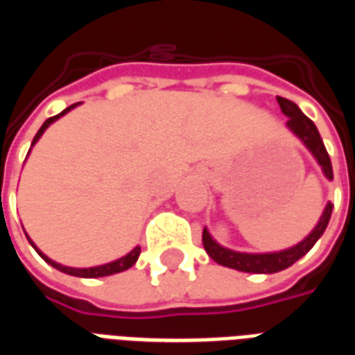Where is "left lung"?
Segmentation results:
<instances>
[{
	"label": "left lung",
	"mask_w": 355,
	"mask_h": 355,
	"mask_svg": "<svg viewBox=\"0 0 355 355\" xmlns=\"http://www.w3.org/2000/svg\"><path fill=\"white\" fill-rule=\"evenodd\" d=\"M277 104H279L283 114L289 117L287 119V129L302 140V144L310 150V154L315 157V162L320 163L323 175L329 180H333L331 159H329L327 150H325V144L321 140L318 127L313 125L310 117H306L300 112V108L295 102L287 101L283 96H277ZM331 213H333V203H327L323 213H321L320 220L315 224V228L300 243L289 247V249H283V251H275V253H239V251H232V249H226L220 243H216L207 228H203V247H205L209 257L215 262H218L220 266L234 268V270L249 272V274H275V272H282L285 268L293 266L298 259H302L315 245V241L323 236V232L327 228Z\"/></svg>",
	"instance_id": "left-lung-1"
}]
</instances>
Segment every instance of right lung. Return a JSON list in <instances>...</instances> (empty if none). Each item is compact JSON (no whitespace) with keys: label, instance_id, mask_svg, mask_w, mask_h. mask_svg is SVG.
I'll return each mask as SVG.
<instances>
[{"label":"right lung","instance_id":"1","mask_svg":"<svg viewBox=\"0 0 355 355\" xmlns=\"http://www.w3.org/2000/svg\"><path fill=\"white\" fill-rule=\"evenodd\" d=\"M80 104V102H78ZM78 104H72V106H68V108L64 110V112H60L58 116H53L49 117V119H45V123L40 127V131L35 132L34 140H32V146H34L37 140L42 139V135L45 132V129L49 127L51 123H55L58 117H62L64 114H68L70 110L76 108ZM28 238V234H26ZM28 241H30V245L34 247L35 251H37V254L42 257L43 261L47 262V264H51L53 268H57V270H60V272H64V274H70V275H76V277H104V275H112V274H119V272H125V270H129V268L135 264V262L139 261V254H140V247H135L131 253H127L125 257H121V259H117V261H112L108 262V264H101V266H93V268H70V266H62V264H58V262L51 261L47 254H43L37 247H35V243L32 241V239L28 238Z\"/></svg>","mask_w":355,"mask_h":355}]
</instances>
